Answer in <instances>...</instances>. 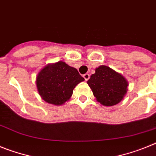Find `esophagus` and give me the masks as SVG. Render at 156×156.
<instances>
[{
	"label": "esophagus",
	"mask_w": 156,
	"mask_h": 156,
	"mask_svg": "<svg viewBox=\"0 0 156 156\" xmlns=\"http://www.w3.org/2000/svg\"><path fill=\"white\" fill-rule=\"evenodd\" d=\"M83 78H85V80L87 81L89 79V78H90V74H85L84 75H83Z\"/></svg>",
	"instance_id": "1"
}]
</instances>
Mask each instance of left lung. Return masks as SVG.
I'll return each instance as SVG.
<instances>
[{"label": "left lung", "mask_w": 156, "mask_h": 156, "mask_svg": "<svg viewBox=\"0 0 156 156\" xmlns=\"http://www.w3.org/2000/svg\"><path fill=\"white\" fill-rule=\"evenodd\" d=\"M97 101L105 106L118 104L127 93L128 82L120 74L106 66H100L87 81Z\"/></svg>", "instance_id": "1"}]
</instances>
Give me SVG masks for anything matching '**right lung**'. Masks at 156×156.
Here are the masks:
<instances>
[{"label": "right lung", "instance_id": "1", "mask_svg": "<svg viewBox=\"0 0 156 156\" xmlns=\"http://www.w3.org/2000/svg\"><path fill=\"white\" fill-rule=\"evenodd\" d=\"M84 80L77 69L58 62L41 70L36 78V86L46 102L60 105L70 99L74 87Z\"/></svg>", "mask_w": 156, "mask_h": 156}]
</instances>
